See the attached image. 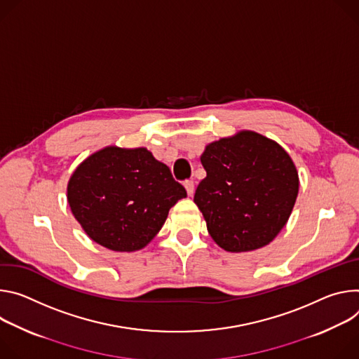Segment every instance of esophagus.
I'll use <instances>...</instances> for the list:
<instances>
[{"mask_svg":"<svg viewBox=\"0 0 359 359\" xmlns=\"http://www.w3.org/2000/svg\"><path fill=\"white\" fill-rule=\"evenodd\" d=\"M184 187H185V189H187V194H188L189 196H192V195H194V181H191V180L185 181V182H184Z\"/></svg>","mask_w":359,"mask_h":359,"instance_id":"1","label":"esophagus"}]
</instances>
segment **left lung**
I'll return each instance as SVG.
<instances>
[{
	"instance_id": "left-lung-1",
	"label": "left lung",
	"mask_w": 359,
	"mask_h": 359,
	"mask_svg": "<svg viewBox=\"0 0 359 359\" xmlns=\"http://www.w3.org/2000/svg\"><path fill=\"white\" fill-rule=\"evenodd\" d=\"M207 177L194 203L212 240L228 252L268 245L295 205L299 178L290 154L255 131L208 144L201 155Z\"/></svg>"
}]
</instances>
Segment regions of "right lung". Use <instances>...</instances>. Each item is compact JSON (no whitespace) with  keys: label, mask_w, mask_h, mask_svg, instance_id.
I'll use <instances>...</instances> for the list:
<instances>
[{"label":"right lung","mask_w":359,"mask_h":359,"mask_svg":"<svg viewBox=\"0 0 359 359\" xmlns=\"http://www.w3.org/2000/svg\"><path fill=\"white\" fill-rule=\"evenodd\" d=\"M185 196L170 168L144 147H105L86 158L67 185L75 219L94 243L115 252L147 247Z\"/></svg>","instance_id":"right-lung-1"}]
</instances>
